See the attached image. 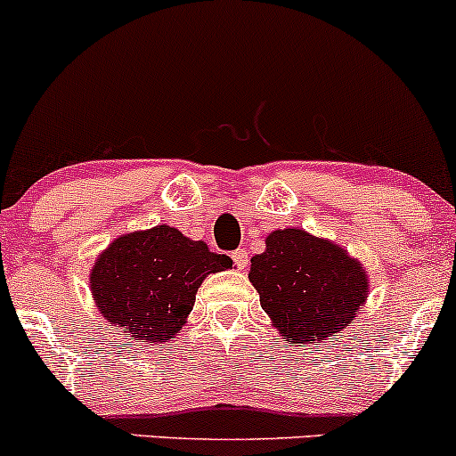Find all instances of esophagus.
Instances as JSON below:
<instances>
[{
    "instance_id": "1",
    "label": "esophagus",
    "mask_w": 456,
    "mask_h": 456,
    "mask_svg": "<svg viewBox=\"0 0 456 456\" xmlns=\"http://www.w3.org/2000/svg\"><path fill=\"white\" fill-rule=\"evenodd\" d=\"M232 259H233V264L238 266V270H244L248 264V253L244 251V248H238V251L232 253Z\"/></svg>"
}]
</instances>
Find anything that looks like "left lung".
I'll use <instances>...</instances> for the list:
<instances>
[{
	"instance_id": "left-lung-1",
	"label": "left lung",
	"mask_w": 456,
	"mask_h": 456,
	"mask_svg": "<svg viewBox=\"0 0 456 456\" xmlns=\"http://www.w3.org/2000/svg\"><path fill=\"white\" fill-rule=\"evenodd\" d=\"M283 342L318 344L350 327L368 301L366 268L346 248L298 227L268 233L248 270Z\"/></svg>"
}]
</instances>
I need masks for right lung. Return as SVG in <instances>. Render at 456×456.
I'll return each mask as SVG.
<instances>
[{
    "label": "right lung",
    "instance_id": "add662e5",
    "mask_svg": "<svg viewBox=\"0 0 456 456\" xmlns=\"http://www.w3.org/2000/svg\"><path fill=\"white\" fill-rule=\"evenodd\" d=\"M168 224L114 238L90 268V292L99 314L127 339L162 344L179 335L203 279L232 268Z\"/></svg>",
    "mask_w": 456,
    "mask_h": 456
}]
</instances>
